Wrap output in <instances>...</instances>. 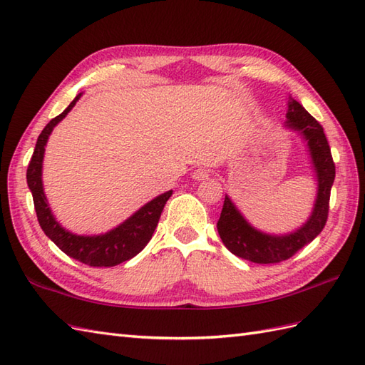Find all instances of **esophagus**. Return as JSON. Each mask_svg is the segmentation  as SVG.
<instances>
[{
    "label": "esophagus",
    "instance_id": "1",
    "mask_svg": "<svg viewBox=\"0 0 365 365\" xmlns=\"http://www.w3.org/2000/svg\"><path fill=\"white\" fill-rule=\"evenodd\" d=\"M209 175H210L209 168H206V167H198V168H195V170H193L192 178H193L195 181H202V180H207Z\"/></svg>",
    "mask_w": 365,
    "mask_h": 365
}]
</instances>
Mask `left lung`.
Instances as JSON below:
<instances>
[{
    "instance_id": "1",
    "label": "left lung",
    "mask_w": 365,
    "mask_h": 365,
    "mask_svg": "<svg viewBox=\"0 0 365 365\" xmlns=\"http://www.w3.org/2000/svg\"><path fill=\"white\" fill-rule=\"evenodd\" d=\"M287 127L297 131L307 140L308 152L317 176V197L307 223L296 232L287 235H269L252 227L226 195L217 229L221 242L227 250L254 263H280L288 260L299 250L322 232L330 209V192L334 181L336 167L321 123L297 101L289 97Z\"/></svg>"
}]
</instances>
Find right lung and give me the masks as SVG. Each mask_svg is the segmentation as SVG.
<instances>
[{"label":"right lung","mask_w":365,"mask_h":365,"mask_svg":"<svg viewBox=\"0 0 365 365\" xmlns=\"http://www.w3.org/2000/svg\"><path fill=\"white\" fill-rule=\"evenodd\" d=\"M80 96H82V93L76 96V99L69 103L68 108L61 114H58L57 118L52 119L40 133L37 144H35L34 155L29 161L26 178H28V185L32 192L35 212H37V218L43 232L46 234L61 251L66 255L73 257V259L85 264L97 266V268H102V266L103 268H108V266H115L122 262L133 259V257L138 255L144 250L155 232L167 200L172 197V190L159 195L155 200L147 202L145 206H142L138 212L133 213V215L123 221L122 225L111 229L110 232L106 234L76 235L71 234L69 230L58 225V221L52 215L48 200L44 197L43 192L41 167L44 147H46V142L52 130H54L57 123L73 110V106L80 99Z\"/></svg>","instance_id":"right-lung-1"}]
</instances>
